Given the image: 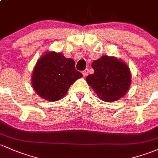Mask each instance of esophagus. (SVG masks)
Listing matches in <instances>:
<instances>
[{
  "label": "esophagus",
  "instance_id": "1",
  "mask_svg": "<svg viewBox=\"0 0 158 158\" xmlns=\"http://www.w3.org/2000/svg\"><path fill=\"white\" fill-rule=\"evenodd\" d=\"M88 72H89V70H88V69H86L85 70L83 71V72H82V74H83V75H84V77H86V76L87 75V74H88Z\"/></svg>",
  "mask_w": 158,
  "mask_h": 158
}]
</instances>
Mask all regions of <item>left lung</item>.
<instances>
[{"label":"left lung","mask_w":158,"mask_h":158,"mask_svg":"<svg viewBox=\"0 0 158 158\" xmlns=\"http://www.w3.org/2000/svg\"><path fill=\"white\" fill-rule=\"evenodd\" d=\"M94 73L86 77L98 97L111 102L126 94L131 84V73L123 61L112 56H102L92 63Z\"/></svg>","instance_id":"1"}]
</instances>
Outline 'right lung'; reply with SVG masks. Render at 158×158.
<instances>
[{
	"label": "right lung",
	"instance_id": "right-lung-1",
	"mask_svg": "<svg viewBox=\"0 0 158 158\" xmlns=\"http://www.w3.org/2000/svg\"><path fill=\"white\" fill-rule=\"evenodd\" d=\"M74 61L62 52L44 54L37 62L32 72L31 84L40 97L50 102L61 99L69 88L83 74L76 71Z\"/></svg>",
	"mask_w": 158,
	"mask_h": 158
}]
</instances>
